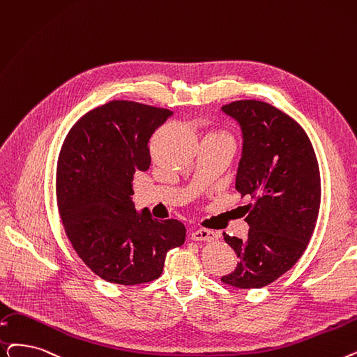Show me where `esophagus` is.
<instances>
[{"mask_svg": "<svg viewBox=\"0 0 357 357\" xmlns=\"http://www.w3.org/2000/svg\"><path fill=\"white\" fill-rule=\"evenodd\" d=\"M191 238H192L194 241H197V242H213V241L219 239L220 235L217 234V231H214V230L201 227V229H197L195 231H192Z\"/></svg>", "mask_w": 357, "mask_h": 357, "instance_id": "obj_1", "label": "esophagus"}]
</instances>
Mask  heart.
Masks as SVG:
<instances>
[{"label":"heart","instance_id":"b5f03b06","mask_svg":"<svg viewBox=\"0 0 357 357\" xmlns=\"http://www.w3.org/2000/svg\"><path fill=\"white\" fill-rule=\"evenodd\" d=\"M217 134H222V132H217Z\"/></svg>","mask_w":357,"mask_h":357}]
</instances>
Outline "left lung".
<instances>
[{
	"mask_svg": "<svg viewBox=\"0 0 357 357\" xmlns=\"http://www.w3.org/2000/svg\"><path fill=\"white\" fill-rule=\"evenodd\" d=\"M222 111L242 130L235 187L251 197L243 213L248 239L223 234L239 262L222 282L259 289L289 271L306 250L321 204L319 166L303 128L270 103L236 100Z\"/></svg>",
	"mask_w": 357,
	"mask_h": 357,
	"instance_id": "left-lung-1",
	"label": "left lung"
}]
</instances>
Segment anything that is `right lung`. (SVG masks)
I'll list each match as a JSON object with an SVG mask.
<instances>
[{"instance_id":"obj_1","label":"right lung","mask_w":357,"mask_h":357,"mask_svg":"<svg viewBox=\"0 0 357 357\" xmlns=\"http://www.w3.org/2000/svg\"><path fill=\"white\" fill-rule=\"evenodd\" d=\"M172 115L112 100L74 123L61 147L56 201L67 238L84 264L109 283L135 286L160 277L166 254L185 242L175 219L135 210L132 179L149 169V140Z\"/></svg>"}]
</instances>
